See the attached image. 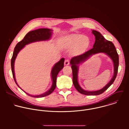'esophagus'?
I'll use <instances>...</instances> for the list:
<instances>
[{"label": "esophagus", "mask_w": 129, "mask_h": 129, "mask_svg": "<svg viewBox=\"0 0 129 129\" xmlns=\"http://www.w3.org/2000/svg\"><path fill=\"white\" fill-rule=\"evenodd\" d=\"M69 64V61L68 60H66L65 61V62H64V65L67 66V65H68Z\"/></svg>", "instance_id": "1"}]
</instances>
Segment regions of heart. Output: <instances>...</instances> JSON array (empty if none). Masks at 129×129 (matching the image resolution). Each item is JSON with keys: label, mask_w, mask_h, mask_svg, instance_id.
I'll list each match as a JSON object with an SVG mask.
<instances>
[{"label": "heart", "mask_w": 129, "mask_h": 129, "mask_svg": "<svg viewBox=\"0 0 129 129\" xmlns=\"http://www.w3.org/2000/svg\"><path fill=\"white\" fill-rule=\"evenodd\" d=\"M90 45V40L87 36L81 34H72L62 39V46L72 49V53L79 55L86 51Z\"/></svg>", "instance_id": "b5f03b06"}]
</instances>
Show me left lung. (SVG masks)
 Segmentation results:
<instances>
[{
    "instance_id": "left-lung-1",
    "label": "left lung",
    "mask_w": 129,
    "mask_h": 129,
    "mask_svg": "<svg viewBox=\"0 0 129 129\" xmlns=\"http://www.w3.org/2000/svg\"><path fill=\"white\" fill-rule=\"evenodd\" d=\"M92 33L95 37V41L93 48L83 54L73 57L70 60L72 70L73 85L80 93L86 95H97L103 93L115 81L117 75L119 65V56L113 43L111 41L107 40L98 31L92 30ZM100 52L105 53L113 60L115 68L114 77L107 85L99 90L94 91H87L84 90L79 86L77 82L78 65L84 61L92 54Z\"/></svg>"
}]
</instances>
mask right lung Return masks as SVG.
<instances>
[{
  "instance_id": "right-lung-1",
  "label": "right lung",
  "mask_w": 129,
  "mask_h": 129,
  "mask_svg": "<svg viewBox=\"0 0 129 129\" xmlns=\"http://www.w3.org/2000/svg\"><path fill=\"white\" fill-rule=\"evenodd\" d=\"M51 30L48 28H39L37 29H35L32 31H29L24 37L23 40H22L19 42H18L17 45H16L14 51L13 52V54L12 58L11 59V68L13 77L14 79V81L17 86L20 88V87L18 86L17 84L15 77V73H14V62L16 59V58L17 56V54L19 51L22 49L24 46L26 44L29 43L36 42V41H44V40H47L49 39L51 36L52 32ZM64 58H62L60 61L54 65L53 67L51 70V78L52 80V85L50 89L45 93L38 95H32L27 94L29 96L34 98H42L48 95L49 94H51L53 90L55 89L56 87V79L59 73V71L64 67Z\"/></svg>"
}]
</instances>
